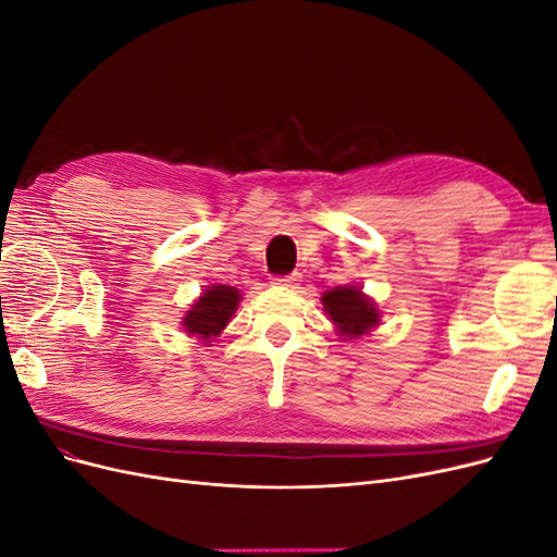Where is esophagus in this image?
<instances>
[{
  "label": "esophagus",
  "mask_w": 557,
  "mask_h": 557,
  "mask_svg": "<svg viewBox=\"0 0 557 557\" xmlns=\"http://www.w3.org/2000/svg\"><path fill=\"white\" fill-rule=\"evenodd\" d=\"M299 274H290V276H278V278H274V283L276 285H283V288H297L299 285Z\"/></svg>",
  "instance_id": "esophagus-1"
}]
</instances>
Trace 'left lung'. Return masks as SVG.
<instances>
[{"instance_id":"left-lung-1","label":"left lung","mask_w":557,"mask_h":557,"mask_svg":"<svg viewBox=\"0 0 557 557\" xmlns=\"http://www.w3.org/2000/svg\"><path fill=\"white\" fill-rule=\"evenodd\" d=\"M320 301H323V311L334 325V332L346 342L360 339L381 325L379 305L362 293L360 285H336V288L325 290Z\"/></svg>"}]
</instances>
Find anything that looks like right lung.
<instances>
[{
  "label": "right lung",
  "instance_id": "obj_1",
  "mask_svg": "<svg viewBox=\"0 0 557 557\" xmlns=\"http://www.w3.org/2000/svg\"><path fill=\"white\" fill-rule=\"evenodd\" d=\"M239 301L242 290L234 288V285H205V293H199L190 309L183 313L181 327L188 336H195L201 346H213V342H218V336L223 334L234 318Z\"/></svg>",
  "mask_w": 557,
  "mask_h": 557
}]
</instances>
